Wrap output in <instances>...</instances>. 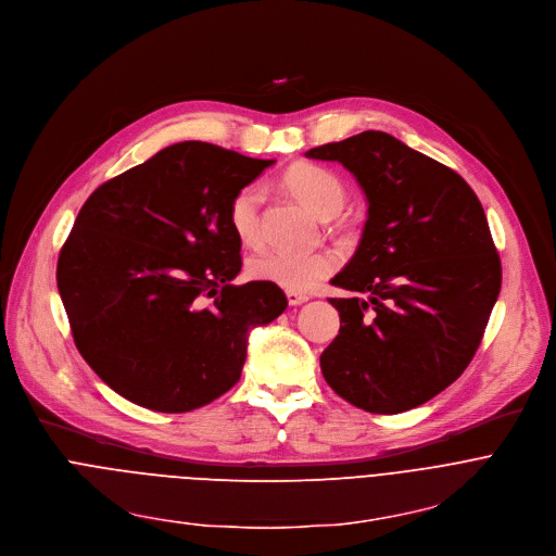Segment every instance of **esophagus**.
Segmentation results:
<instances>
[{
  "instance_id": "34e87169",
  "label": "esophagus",
  "mask_w": 556,
  "mask_h": 556,
  "mask_svg": "<svg viewBox=\"0 0 556 556\" xmlns=\"http://www.w3.org/2000/svg\"><path fill=\"white\" fill-rule=\"evenodd\" d=\"M306 300H309V295H306V293H300V291H287V302H289L291 306L304 304Z\"/></svg>"
}]
</instances>
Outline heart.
I'll use <instances>...</instances> for the list:
<instances>
[{"instance_id":"heart-1","label":"heart","mask_w":556,"mask_h":556,"mask_svg":"<svg viewBox=\"0 0 556 556\" xmlns=\"http://www.w3.org/2000/svg\"><path fill=\"white\" fill-rule=\"evenodd\" d=\"M282 185L306 210L320 218L336 216L346 203V188L338 174L316 163H295L285 176ZM261 205L263 192L258 185H244L227 207V220L236 240L244 247L261 242ZM338 256L329 250L318 252H261L247 263V276L258 282H269L287 291H306L316 282L333 274Z\"/></svg>"}]
</instances>
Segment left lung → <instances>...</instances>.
I'll return each mask as SVG.
<instances>
[{"label":"left lung","instance_id":"1","mask_svg":"<svg viewBox=\"0 0 556 556\" xmlns=\"http://www.w3.org/2000/svg\"><path fill=\"white\" fill-rule=\"evenodd\" d=\"M355 174L368 220L331 282L340 333L320 355L349 404L393 415L451 387L475 357L502 289L483 207L451 167L387 132L366 130L306 152Z\"/></svg>","mask_w":556,"mask_h":556}]
</instances>
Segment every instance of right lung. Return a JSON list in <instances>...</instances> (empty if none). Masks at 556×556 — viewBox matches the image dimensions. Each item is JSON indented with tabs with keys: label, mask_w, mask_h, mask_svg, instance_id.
Instances as JSON below:
<instances>
[{
	"label": "right lung",
	"mask_w": 556,
	"mask_h": 556,
	"mask_svg": "<svg viewBox=\"0 0 556 556\" xmlns=\"http://www.w3.org/2000/svg\"><path fill=\"white\" fill-rule=\"evenodd\" d=\"M274 161L185 141L88 197L56 261L75 346L121 397L201 408L238 380L247 331L287 309L280 287L233 285L227 207Z\"/></svg>",
	"instance_id": "obj_1"
}]
</instances>
